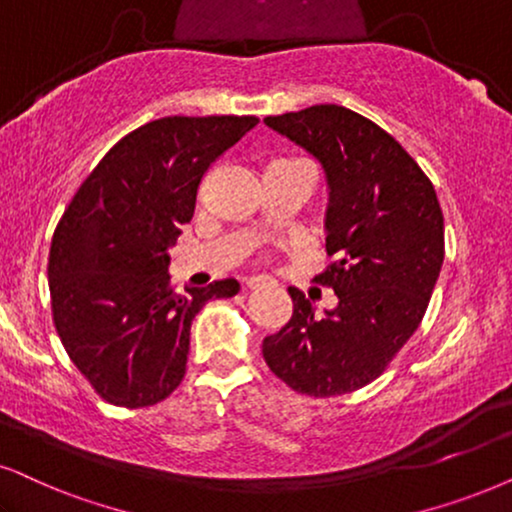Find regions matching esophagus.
I'll return each mask as SVG.
<instances>
[{"label": "esophagus", "mask_w": 512, "mask_h": 512, "mask_svg": "<svg viewBox=\"0 0 512 512\" xmlns=\"http://www.w3.org/2000/svg\"><path fill=\"white\" fill-rule=\"evenodd\" d=\"M260 283H264L262 276H252V278H248V288H257V286H260Z\"/></svg>", "instance_id": "esophagus-1"}]
</instances>
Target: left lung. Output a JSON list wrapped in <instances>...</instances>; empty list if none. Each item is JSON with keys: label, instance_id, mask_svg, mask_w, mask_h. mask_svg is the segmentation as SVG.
<instances>
[{"label": "left lung", "instance_id": "1", "mask_svg": "<svg viewBox=\"0 0 512 512\" xmlns=\"http://www.w3.org/2000/svg\"><path fill=\"white\" fill-rule=\"evenodd\" d=\"M264 122L326 172L331 264L314 281L335 290L338 307L319 319L288 288L293 316L262 354L295 392L338 397L378 378L423 321L444 262V215L416 160L364 115L321 103Z\"/></svg>", "mask_w": 512, "mask_h": 512}]
</instances>
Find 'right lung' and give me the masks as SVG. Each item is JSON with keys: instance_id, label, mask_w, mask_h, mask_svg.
Returning a JSON list of instances; mask_svg holds the SVG:
<instances>
[{"instance_id": "1", "label": "right lung", "mask_w": 512, "mask_h": 512, "mask_svg": "<svg viewBox=\"0 0 512 512\" xmlns=\"http://www.w3.org/2000/svg\"><path fill=\"white\" fill-rule=\"evenodd\" d=\"M255 115H172L122 137L70 200L49 250L54 326L101 399L144 409L177 390L191 321L234 297L236 278L174 293L167 250L196 210L208 167Z\"/></svg>"}]
</instances>
